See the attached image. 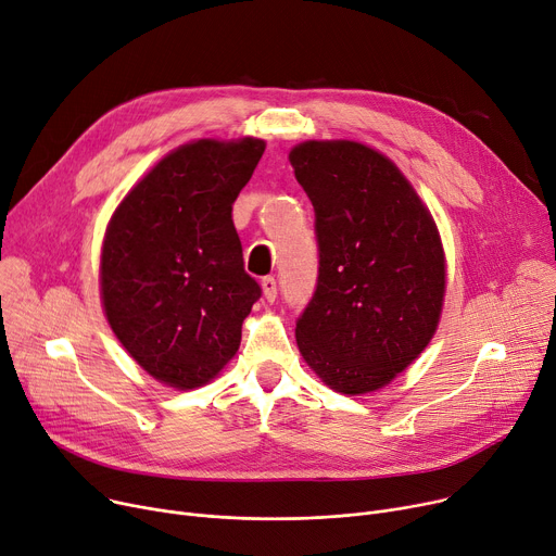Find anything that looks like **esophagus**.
<instances>
[{"label": "esophagus", "mask_w": 556, "mask_h": 556, "mask_svg": "<svg viewBox=\"0 0 556 556\" xmlns=\"http://www.w3.org/2000/svg\"><path fill=\"white\" fill-rule=\"evenodd\" d=\"M262 288H264V298H266L268 302H275V300H277V279H275L273 275H268V277L262 279Z\"/></svg>", "instance_id": "obj_1"}]
</instances>
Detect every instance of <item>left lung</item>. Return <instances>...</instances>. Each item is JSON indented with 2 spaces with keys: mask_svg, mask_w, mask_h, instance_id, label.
<instances>
[{
  "mask_svg": "<svg viewBox=\"0 0 556 556\" xmlns=\"http://www.w3.org/2000/svg\"><path fill=\"white\" fill-rule=\"evenodd\" d=\"M315 210L317 286L298 317L313 371L346 395L389 384L433 338L445 298L435 224L400 169L353 140L290 152Z\"/></svg>",
  "mask_w": 556,
  "mask_h": 556,
  "instance_id": "left-lung-1",
  "label": "left lung"
}]
</instances>
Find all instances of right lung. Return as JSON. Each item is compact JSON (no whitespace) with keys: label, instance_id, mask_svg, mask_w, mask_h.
<instances>
[{"label":"right lung","instance_id":"obj_1","mask_svg":"<svg viewBox=\"0 0 556 556\" xmlns=\"http://www.w3.org/2000/svg\"><path fill=\"white\" fill-rule=\"evenodd\" d=\"M264 140H197L167 154L118 205L100 281L111 330L156 380L194 389L237 353L262 286L243 268L232 205Z\"/></svg>","mask_w":556,"mask_h":556}]
</instances>
